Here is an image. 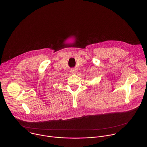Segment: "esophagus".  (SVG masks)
<instances>
[{"label":"esophagus","instance_id":"1","mask_svg":"<svg viewBox=\"0 0 147 147\" xmlns=\"http://www.w3.org/2000/svg\"><path fill=\"white\" fill-rule=\"evenodd\" d=\"M70 72H71L72 74H75V73H76L77 71H76V70H74V69H73V70H71Z\"/></svg>","mask_w":147,"mask_h":147}]
</instances>
